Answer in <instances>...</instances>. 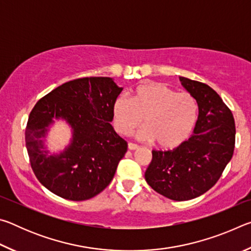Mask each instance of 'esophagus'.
<instances>
[{
    "label": "esophagus",
    "mask_w": 251,
    "mask_h": 251,
    "mask_svg": "<svg viewBox=\"0 0 251 251\" xmlns=\"http://www.w3.org/2000/svg\"><path fill=\"white\" fill-rule=\"evenodd\" d=\"M138 145H136L134 143H128V150L130 151H135V150H138Z\"/></svg>",
    "instance_id": "obj_1"
}]
</instances>
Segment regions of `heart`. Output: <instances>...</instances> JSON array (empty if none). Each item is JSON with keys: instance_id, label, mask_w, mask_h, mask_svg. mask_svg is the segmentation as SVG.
Here are the masks:
<instances>
[{"instance_id": "obj_1", "label": "heart", "mask_w": 251, "mask_h": 251, "mask_svg": "<svg viewBox=\"0 0 251 251\" xmlns=\"http://www.w3.org/2000/svg\"><path fill=\"white\" fill-rule=\"evenodd\" d=\"M198 103L188 92H176L165 84L138 85L130 100L118 96L112 106L115 129L128 136L143 124L141 136L163 150H173L193 135L198 122Z\"/></svg>"}]
</instances>
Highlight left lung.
<instances>
[{"mask_svg": "<svg viewBox=\"0 0 251 251\" xmlns=\"http://www.w3.org/2000/svg\"><path fill=\"white\" fill-rule=\"evenodd\" d=\"M198 103L194 135L173 151H152L145 179L156 193L184 201L205 194L222 176L235 150L231 110L210 86L179 77Z\"/></svg>", "mask_w": 251, "mask_h": 251, "instance_id": "obj_1", "label": "left lung"}]
</instances>
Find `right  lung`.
I'll list each match as a JSON object with an SVG mask.
<instances>
[{
    "instance_id": "obj_1",
    "label": "right lung",
    "mask_w": 251,
    "mask_h": 251,
    "mask_svg": "<svg viewBox=\"0 0 251 251\" xmlns=\"http://www.w3.org/2000/svg\"><path fill=\"white\" fill-rule=\"evenodd\" d=\"M123 91L110 77L70 80L37 101L29 113L25 143L39 181L69 201L93 198L109 185L127 143L110 125L112 106ZM72 128L71 144L56 155L45 151L43 138L53 118Z\"/></svg>"
}]
</instances>
